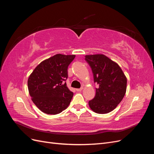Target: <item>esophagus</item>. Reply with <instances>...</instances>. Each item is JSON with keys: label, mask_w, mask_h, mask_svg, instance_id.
<instances>
[{"label": "esophagus", "mask_w": 154, "mask_h": 154, "mask_svg": "<svg viewBox=\"0 0 154 154\" xmlns=\"http://www.w3.org/2000/svg\"><path fill=\"white\" fill-rule=\"evenodd\" d=\"M83 87H81V88H76V91H78V92H80V91H82V90H83Z\"/></svg>", "instance_id": "obj_1"}]
</instances>
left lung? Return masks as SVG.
Listing matches in <instances>:
<instances>
[{
  "instance_id": "1",
  "label": "left lung",
  "mask_w": 154,
  "mask_h": 154,
  "mask_svg": "<svg viewBox=\"0 0 154 154\" xmlns=\"http://www.w3.org/2000/svg\"><path fill=\"white\" fill-rule=\"evenodd\" d=\"M91 67L96 88L94 99L88 101L91 109L97 114H107L114 110L127 91V77L119 65L103 54L85 56Z\"/></svg>"
}]
</instances>
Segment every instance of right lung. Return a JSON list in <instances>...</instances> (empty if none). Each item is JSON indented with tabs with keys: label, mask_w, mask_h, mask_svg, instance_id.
<instances>
[{
	"label": "right lung",
	"mask_w": 154,
	"mask_h": 154,
	"mask_svg": "<svg viewBox=\"0 0 154 154\" xmlns=\"http://www.w3.org/2000/svg\"><path fill=\"white\" fill-rule=\"evenodd\" d=\"M75 55L57 54L37 66L27 80L32 102L44 113L58 114L69 105L73 92L67 87V68Z\"/></svg>",
	"instance_id": "add662e5"
}]
</instances>
